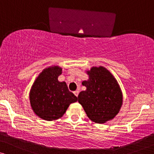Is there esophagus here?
Here are the masks:
<instances>
[{"instance_id":"34e87169","label":"esophagus","mask_w":154,"mask_h":154,"mask_svg":"<svg viewBox=\"0 0 154 154\" xmlns=\"http://www.w3.org/2000/svg\"><path fill=\"white\" fill-rule=\"evenodd\" d=\"M79 90H75V91L73 92V94H74L76 97H78V95H79Z\"/></svg>"}]
</instances>
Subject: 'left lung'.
<instances>
[{
	"instance_id": "obj_1",
	"label": "left lung",
	"mask_w": 154,
	"mask_h": 154,
	"mask_svg": "<svg viewBox=\"0 0 154 154\" xmlns=\"http://www.w3.org/2000/svg\"><path fill=\"white\" fill-rule=\"evenodd\" d=\"M87 81L82 82L85 91L78 96L88 117L96 123L113 119L123 104V93L117 80L105 67L92 66L86 71Z\"/></svg>"
}]
</instances>
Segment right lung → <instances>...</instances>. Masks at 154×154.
I'll list each match as a JSON object with an SVG mask.
<instances>
[{"label": "right lung", "mask_w": 154, "mask_h": 154, "mask_svg": "<svg viewBox=\"0 0 154 154\" xmlns=\"http://www.w3.org/2000/svg\"><path fill=\"white\" fill-rule=\"evenodd\" d=\"M62 69L47 67L40 73L29 92L31 107L35 114L45 121H55L63 116L69 105L77 102L64 81H58Z\"/></svg>", "instance_id": "right-lung-1"}]
</instances>
